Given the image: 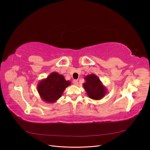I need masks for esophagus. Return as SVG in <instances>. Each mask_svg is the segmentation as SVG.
I'll use <instances>...</instances> for the list:
<instances>
[{
	"label": "esophagus",
	"instance_id": "34e87169",
	"mask_svg": "<svg viewBox=\"0 0 150 150\" xmlns=\"http://www.w3.org/2000/svg\"><path fill=\"white\" fill-rule=\"evenodd\" d=\"M73 84H74V85H78V81L76 80V79L73 80Z\"/></svg>",
	"mask_w": 150,
	"mask_h": 150
}]
</instances>
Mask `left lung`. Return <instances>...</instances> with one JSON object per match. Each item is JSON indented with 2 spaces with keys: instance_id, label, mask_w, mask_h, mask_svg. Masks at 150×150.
<instances>
[{
  "instance_id": "obj_1",
  "label": "left lung",
  "mask_w": 150,
  "mask_h": 150,
  "mask_svg": "<svg viewBox=\"0 0 150 150\" xmlns=\"http://www.w3.org/2000/svg\"><path fill=\"white\" fill-rule=\"evenodd\" d=\"M85 83L83 86L89 98L94 100H100L108 93L106 86L94 74H91L84 77Z\"/></svg>"
}]
</instances>
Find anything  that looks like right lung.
<instances>
[{
  "mask_svg": "<svg viewBox=\"0 0 150 150\" xmlns=\"http://www.w3.org/2000/svg\"><path fill=\"white\" fill-rule=\"evenodd\" d=\"M71 83L66 81L64 77L57 72H53L46 79L38 84L37 89L42 101L48 103H54L59 99L67 86Z\"/></svg>",
  "mask_w": 150,
  "mask_h": 150,
  "instance_id": "obj_1",
  "label": "right lung"
}]
</instances>
